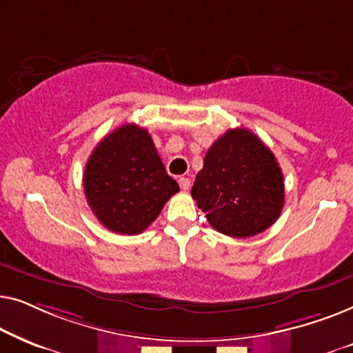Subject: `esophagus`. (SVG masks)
Segmentation results:
<instances>
[{
	"mask_svg": "<svg viewBox=\"0 0 353 353\" xmlns=\"http://www.w3.org/2000/svg\"><path fill=\"white\" fill-rule=\"evenodd\" d=\"M178 183H180V188L183 191H188L190 190V186H191V181H190V178H186V176H181L180 180H178Z\"/></svg>",
	"mask_w": 353,
	"mask_h": 353,
	"instance_id": "esophagus-1",
	"label": "esophagus"
}]
</instances>
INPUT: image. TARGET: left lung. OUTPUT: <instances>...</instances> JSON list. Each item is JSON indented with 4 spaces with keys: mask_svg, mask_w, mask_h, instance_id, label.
Returning <instances> with one entry per match:
<instances>
[{
    "mask_svg": "<svg viewBox=\"0 0 353 353\" xmlns=\"http://www.w3.org/2000/svg\"><path fill=\"white\" fill-rule=\"evenodd\" d=\"M283 180L276 157L257 134L234 128L209 148L191 196L212 228L231 238H250L278 220Z\"/></svg>",
    "mask_w": 353,
    "mask_h": 353,
    "instance_id": "left-lung-1",
    "label": "left lung"
}]
</instances>
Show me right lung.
<instances>
[{
    "mask_svg": "<svg viewBox=\"0 0 353 353\" xmlns=\"http://www.w3.org/2000/svg\"><path fill=\"white\" fill-rule=\"evenodd\" d=\"M83 188L96 219L119 234L143 233L180 191L167 175L151 134L134 123L114 130L94 148Z\"/></svg>",
    "mask_w": 353,
    "mask_h": 353,
    "instance_id": "obj_1",
    "label": "right lung"
}]
</instances>
